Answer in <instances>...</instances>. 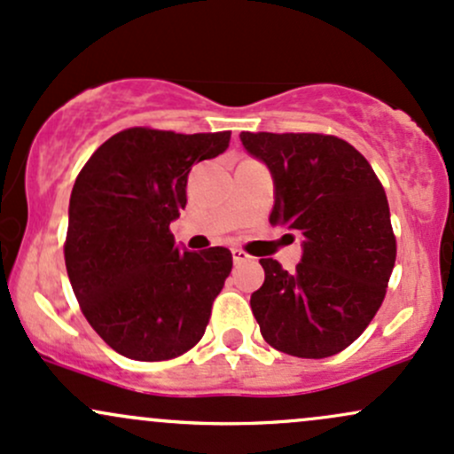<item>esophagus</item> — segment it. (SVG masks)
<instances>
[{"instance_id": "34e87169", "label": "esophagus", "mask_w": 454, "mask_h": 454, "mask_svg": "<svg viewBox=\"0 0 454 454\" xmlns=\"http://www.w3.org/2000/svg\"><path fill=\"white\" fill-rule=\"evenodd\" d=\"M231 255H233V264H242V262L251 260V257H248V253L242 251V248H231Z\"/></svg>"}]
</instances>
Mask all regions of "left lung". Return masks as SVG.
I'll list each match as a JSON object with an SVG mask.
<instances>
[{
	"instance_id": "1",
	"label": "left lung",
	"mask_w": 454,
	"mask_h": 454,
	"mask_svg": "<svg viewBox=\"0 0 454 454\" xmlns=\"http://www.w3.org/2000/svg\"><path fill=\"white\" fill-rule=\"evenodd\" d=\"M240 140L275 179L270 225L303 236L294 272L260 260L266 279L251 294L253 316L281 353L338 355L372 323L396 262L381 182L338 136L242 131Z\"/></svg>"
}]
</instances>
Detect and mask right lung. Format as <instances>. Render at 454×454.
I'll list each match as a JSON object with an SVG mask.
<instances>
[{"label":"right lung","instance_id":"add662e5","mask_svg":"<svg viewBox=\"0 0 454 454\" xmlns=\"http://www.w3.org/2000/svg\"><path fill=\"white\" fill-rule=\"evenodd\" d=\"M229 138L231 131L129 128L106 140L77 175L67 272L82 314L125 357L164 362L206 333L231 251L179 248L170 221L186 207L190 168L221 155Z\"/></svg>","mask_w":454,"mask_h":454}]
</instances>
